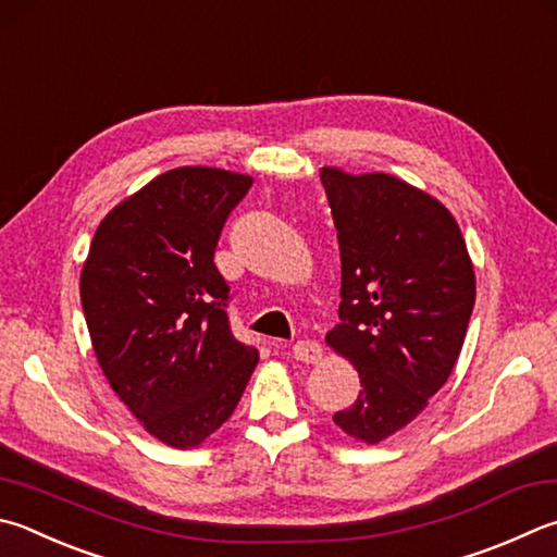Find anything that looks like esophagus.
Returning a JSON list of instances; mask_svg holds the SVG:
<instances>
[{
  "label": "esophagus",
  "mask_w": 557,
  "mask_h": 557,
  "mask_svg": "<svg viewBox=\"0 0 557 557\" xmlns=\"http://www.w3.org/2000/svg\"><path fill=\"white\" fill-rule=\"evenodd\" d=\"M321 352H323V348L317 341H297L295 346H292V356L301 362H319Z\"/></svg>",
  "instance_id": "obj_1"
}]
</instances>
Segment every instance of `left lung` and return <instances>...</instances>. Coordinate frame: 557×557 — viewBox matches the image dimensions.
Wrapping results in <instances>:
<instances>
[{
	"instance_id": "obj_1",
	"label": "left lung",
	"mask_w": 557,
	"mask_h": 557,
	"mask_svg": "<svg viewBox=\"0 0 557 557\" xmlns=\"http://www.w3.org/2000/svg\"><path fill=\"white\" fill-rule=\"evenodd\" d=\"M321 182L338 231L343 299L326 343L362 387L333 423L377 446L448 382L474 307V268L458 221L429 191L331 165Z\"/></svg>"
}]
</instances>
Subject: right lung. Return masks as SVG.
I'll return each instance as SVG.
<instances>
[{"label": "right lung", "mask_w": 557, "mask_h": 557, "mask_svg": "<svg viewBox=\"0 0 557 557\" xmlns=\"http://www.w3.org/2000/svg\"><path fill=\"white\" fill-rule=\"evenodd\" d=\"M252 185L221 168L168 170L109 211L79 275L99 368L150 436L199 448L231 419L258 350L228 329L216 240Z\"/></svg>", "instance_id": "1"}]
</instances>
